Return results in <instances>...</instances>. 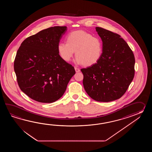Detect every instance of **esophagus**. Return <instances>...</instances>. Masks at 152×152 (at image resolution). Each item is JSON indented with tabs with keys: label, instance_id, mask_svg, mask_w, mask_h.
<instances>
[{
	"label": "esophagus",
	"instance_id": "1",
	"mask_svg": "<svg viewBox=\"0 0 152 152\" xmlns=\"http://www.w3.org/2000/svg\"><path fill=\"white\" fill-rule=\"evenodd\" d=\"M75 69L76 72H79L80 71V69L79 68H77V67H75Z\"/></svg>",
	"mask_w": 152,
	"mask_h": 152
}]
</instances>
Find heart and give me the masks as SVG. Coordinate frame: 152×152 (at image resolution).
<instances>
[{"label":"heart","instance_id":"b5f03b06","mask_svg":"<svg viewBox=\"0 0 152 152\" xmlns=\"http://www.w3.org/2000/svg\"><path fill=\"white\" fill-rule=\"evenodd\" d=\"M103 50L100 39L83 30L70 32L66 36V43L60 42L58 45V54L64 61H69L75 51V62L86 67L99 61Z\"/></svg>","mask_w":152,"mask_h":152}]
</instances>
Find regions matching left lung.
Instances as JSON below:
<instances>
[{
	"label": "left lung",
	"mask_w": 152,
	"mask_h": 152,
	"mask_svg": "<svg viewBox=\"0 0 152 152\" xmlns=\"http://www.w3.org/2000/svg\"><path fill=\"white\" fill-rule=\"evenodd\" d=\"M96 31L103 42L99 61L81 69L85 90L94 100L109 102L126 93L135 74V58L132 49L121 36L100 27Z\"/></svg>",
	"instance_id": "left-lung-1"
}]
</instances>
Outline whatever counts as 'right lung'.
<instances>
[{"mask_svg": "<svg viewBox=\"0 0 152 152\" xmlns=\"http://www.w3.org/2000/svg\"><path fill=\"white\" fill-rule=\"evenodd\" d=\"M66 26H54L29 36L17 50L14 70L20 90L40 103H50L63 96L75 68L64 61L58 45Z\"/></svg>", "mask_w": 152, "mask_h": 152, "instance_id": "right-lung-1", "label": "right lung"}]
</instances>
